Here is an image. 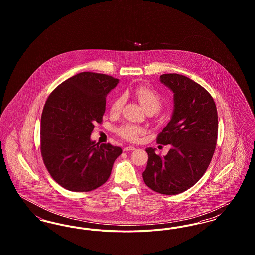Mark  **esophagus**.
Listing matches in <instances>:
<instances>
[{"label": "esophagus", "mask_w": 255, "mask_h": 255, "mask_svg": "<svg viewBox=\"0 0 255 255\" xmlns=\"http://www.w3.org/2000/svg\"><path fill=\"white\" fill-rule=\"evenodd\" d=\"M135 148L133 146H127V147H124L123 148V151L124 152H128V151H133Z\"/></svg>", "instance_id": "obj_1"}]
</instances>
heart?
<instances>
[{
	"instance_id": "heart-1",
	"label": "heart",
	"mask_w": 255,
	"mask_h": 255,
	"mask_svg": "<svg viewBox=\"0 0 255 255\" xmlns=\"http://www.w3.org/2000/svg\"><path fill=\"white\" fill-rule=\"evenodd\" d=\"M131 95L136 98V100L141 104L147 113H157L161 109L163 105L162 97L158 92L146 85H138L133 88L130 92ZM124 104V98L122 96L116 97L111 104V112L114 114L119 113L122 109ZM145 133L143 127L133 125L131 123H124L117 129V133L127 141L135 142L138 140L139 136Z\"/></svg>"
}]
</instances>
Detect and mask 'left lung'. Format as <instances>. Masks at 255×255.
<instances>
[{
    "instance_id": "obj_1",
    "label": "left lung",
    "mask_w": 255,
    "mask_h": 255,
    "mask_svg": "<svg viewBox=\"0 0 255 255\" xmlns=\"http://www.w3.org/2000/svg\"><path fill=\"white\" fill-rule=\"evenodd\" d=\"M159 80L173 91L175 108L157 142L172 147L165 157L146 149L142 177L153 191L176 195L192 187L206 173L217 143L218 114L211 95L190 78L165 73Z\"/></svg>"
}]
</instances>
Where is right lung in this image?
<instances>
[{
  "label": "right lung",
  "mask_w": 255,
  "mask_h": 255,
  "mask_svg": "<svg viewBox=\"0 0 255 255\" xmlns=\"http://www.w3.org/2000/svg\"><path fill=\"white\" fill-rule=\"evenodd\" d=\"M119 79L84 72L57 86L41 117L40 149L51 178L74 192L92 191L108 181L122 148L99 145L90 136L95 123H102L106 97Z\"/></svg>",
  "instance_id": "obj_1"
}]
</instances>
